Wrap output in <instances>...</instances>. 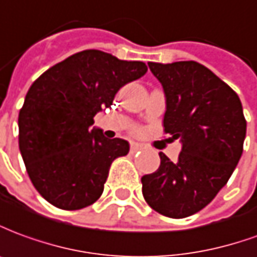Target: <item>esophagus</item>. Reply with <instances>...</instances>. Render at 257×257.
<instances>
[{"mask_svg":"<svg viewBox=\"0 0 257 257\" xmlns=\"http://www.w3.org/2000/svg\"><path fill=\"white\" fill-rule=\"evenodd\" d=\"M144 147L141 145V144H137V143H132V145H130V152L132 154H136V152H138V151H141Z\"/></svg>","mask_w":257,"mask_h":257,"instance_id":"34e87169","label":"esophagus"}]
</instances>
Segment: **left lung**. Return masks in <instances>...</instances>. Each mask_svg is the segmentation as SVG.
I'll return each mask as SVG.
<instances>
[{
    "instance_id": "1",
    "label": "left lung",
    "mask_w": 257,
    "mask_h": 257,
    "mask_svg": "<svg viewBox=\"0 0 257 257\" xmlns=\"http://www.w3.org/2000/svg\"><path fill=\"white\" fill-rule=\"evenodd\" d=\"M166 94L163 132L181 140L178 161L159 152L161 166L141 178L149 206L188 217L214 199L241 159L246 120L239 96L195 61L148 63Z\"/></svg>"
}]
</instances>
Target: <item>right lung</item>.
<instances>
[{
  "instance_id": "add662e5",
  "label": "right lung",
  "mask_w": 257,
  "mask_h": 257,
  "mask_svg": "<svg viewBox=\"0 0 257 257\" xmlns=\"http://www.w3.org/2000/svg\"><path fill=\"white\" fill-rule=\"evenodd\" d=\"M140 61H120L85 50L41 74L19 112V149L40 195L63 210L90 206L102 195L112 162L128 154V143L103 137L94 116L116 92L143 77Z\"/></svg>"
}]
</instances>
